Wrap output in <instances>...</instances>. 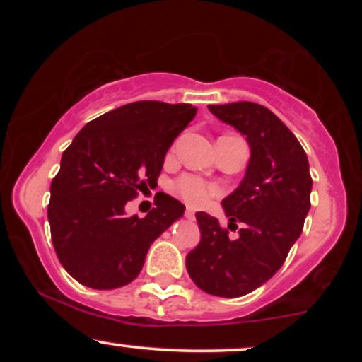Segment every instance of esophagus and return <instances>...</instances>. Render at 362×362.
<instances>
[{
  "label": "esophagus",
  "instance_id": "obj_1",
  "mask_svg": "<svg viewBox=\"0 0 362 362\" xmlns=\"http://www.w3.org/2000/svg\"><path fill=\"white\" fill-rule=\"evenodd\" d=\"M185 216L187 217V219H194V211H192V207H186Z\"/></svg>",
  "mask_w": 362,
  "mask_h": 362
}]
</instances>
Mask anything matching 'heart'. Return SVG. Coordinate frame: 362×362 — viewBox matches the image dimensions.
<instances>
[{
    "label": "heart",
    "mask_w": 362,
    "mask_h": 362,
    "mask_svg": "<svg viewBox=\"0 0 362 362\" xmlns=\"http://www.w3.org/2000/svg\"><path fill=\"white\" fill-rule=\"evenodd\" d=\"M173 187L191 206H204L217 194L214 186L196 175H181Z\"/></svg>",
    "instance_id": "b5f03b06"
}]
</instances>
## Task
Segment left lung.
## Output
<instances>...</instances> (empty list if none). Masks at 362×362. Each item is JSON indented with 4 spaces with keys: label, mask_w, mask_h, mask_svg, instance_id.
Listing matches in <instances>:
<instances>
[{
    "label": "left lung",
    "mask_w": 362,
    "mask_h": 362,
    "mask_svg": "<svg viewBox=\"0 0 362 362\" xmlns=\"http://www.w3.org/2000/svg\"><path fill=\"white\" fill-rule=\"evenodd\" d=\"M250 145V161L240 186L222 201L232 240L216 217L196 212L201 240L186 255L192 281L206 293L235 298L270 280L303 230L313 180L303 146L288 127L254 102L209 105Z\"/></svg>",
    "instance_id": "obj_1"
}]
</instances>
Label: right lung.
Here are the masks:
<instances>
[{
    "mask_svg": "<svg viewBox=\"0 0 362 362\" xmlns=\"http://www.w3.org/2000/svg\"><path fill=\"white\" fill-rule=\"evenodd\" d=\"M196 112L191 103H127L88 122L62 153L47 219L57 259L78 284L128 285L153 240L185 214L165 192H156V207L145 217L125 216V206L156 187L166 151Z\"/></svg>",
    "mask_w": 362,
    "mask_h": 362,
    "instance_id": "1",
    "label": "right lung"
}]
</instances>
